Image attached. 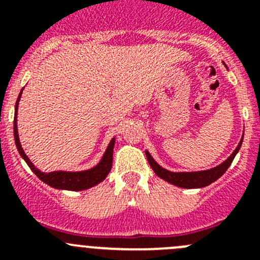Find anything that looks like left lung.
Segmentation results:
<instances>
[{
    "instance_id": "8db88e82",
    "label": "left lung",
    "mask_w": 260,
    "mask_h": 260,
    "mask_svg": "<svg viewBox=\"0 0 260 260\" xmlns=\"http://www.w3.org/2000/svg\"><path fill=\"white\" fill-rule=\"evenodd\" d=\"M243 141V135L241 138L240 143L236 147V150L232 152V155L229 156L225 161H222L221 164L217 165L215 168H211L207 171H198V172H171L162 168L161 165H158L155 161V158L151 156V153L146 150V156L147 160L150 162L152 171L155 172L156 176H158L161 180L167 181V182L172 183L174 186H178V187H183V189H201L204 186L211 185L212 182H215L216 180H219L220 177L226 172L229 167H231L233 158L236 157V155L238 153L241 148V144Z\"/></svg>"
}]
</instances>
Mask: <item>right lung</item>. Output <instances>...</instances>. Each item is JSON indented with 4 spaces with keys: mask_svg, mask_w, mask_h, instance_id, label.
<instances>
[{
    "mask_svg": "<svg viewBox=\"0 0 260 260\" xmlns=\"http://www.w3.org/2000/svg\"><path fill=\"white\" fill-rule=\"evenodd\" d=\"M22 91L15 103V114H14V139H15V146L18 148V152L22 156V158L27 162L31 171L40 178L43 182L49 185L50 187L58 190H70V191H82V190L91 189L93 186L104 181L112 169V162H113V148L116 143V138H112V141L108 144L104 155L102 156L100 161L95 167L86 169V171L79 172H68V171H53V172H43L35 164L29 160L28 156L26 155L24 150L22 148V144L19 141V134H18V105L22 98Z\"/></svg>",
    "mask_w": 260,
    "mask_h": 260,
    "instance_id": "add662e5",
    "label": "right lung"
}]
</instances>
